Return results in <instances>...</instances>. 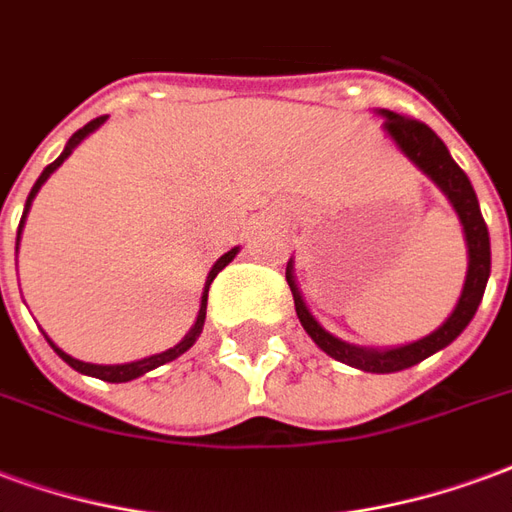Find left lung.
Wrapping results in <instances>:
<instances>
[{
  "instance_id": "8db88e82",
  "label": "left lung",
  "mask_w": 512,
  "mask_h": 512,
  "mask_svg": "<svg viewBox=\"0 0 512 512\" xmlns=\"http://www.w3.org/2000/svg\"><path fill=\"white\" fill-rule=\"evenodd\" d=\"M379 114L384 117V130L390 133L395 147L401 149L406 158L423 171L425 177L434 179V185L445 193L447 201L453 204V210L458 212L461 226H464L466 248H469V270H466L464 292L458 297L455 311L447 316V322L442 327H436L434 333L425 335L420 341L395 346V349H363V346H354V343L335 338L333 333H327L322 324L313 319V313L302 302V294L297 289V281H294L292 261L286 267V281H289V289H292L297 319H300L305 333L311 335L313 343L322 352L330 354L338 363L352 365V368H360V371H368V374H395V371H404V368L423 363L425 357H431L439 349L450 346L458 335L464 333L466 324L472 322L477 305L483 300V292H486L488 275H491V240H488V226L483 220V212H480V204H477L475 188L461 171V166L450 158L445 141L436 136L425 122L401 117V114L387 111V108H379Z\"/></svg>"
}]
</instances>
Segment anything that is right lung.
Instances as JSON below:
<instances>
[{
  "mask_svg": "<svg viewBox=\"0 0 512 512\" xmlns=\"http://www.w3.org/2000/svg\"><path fill=\"white\" fill-rule=\"evenodd\" d=\"M103 122H106V117H98V119H92V122H87V125H84V128H81V130H76L73 136L67 138V144H65V149H62V155H59V158L54 160V163H48L46 169H43V174L37 177V182H35V185H32V190H29V199H26V207H24V215H21V223H18L16 245H18V240H21V229H24L26 212H29V207H32V199H35V196H37V190L43 188V182H46V179L51 177V174H54V171H57L59 166H62V163H65L67 155H70V152H73V149H76L78 144H81V141H84V138L89 136V133H95V130H98L100 125H103ZM16 251H18V248H16ZM237 251H240V248H231L229 253H223V256H220V259L215 261V264H212L210 275H207V286H204V294H201V308H199V316H196V324L190 327V333L185 335V338H182V341H179L177 346H174V349H166V352L152 354V357H144V360H136V363H125V365L81 363V360H76V357H70V354H67V352H62L57 343L51 341V338H48V335H46L48 343H51V349H54V352H57L67 365H70V368H76L78 374L95 376V379H103V382H130V379H138V376H144V374H147V371H155L158 365H166V363H171V360H177L179 354L188 352L190 346L196 343V338H199V335H201V327H204V319H207V294H210V283L215 281V275H218V272L223 270V267H226V264H229V261L234 259V256H237Z\"/></svg>",
  "mask_w": 512,
  "mask_h": 512,
  "instance_id": "1",
  "label": "right lung"
}]
</instances>
